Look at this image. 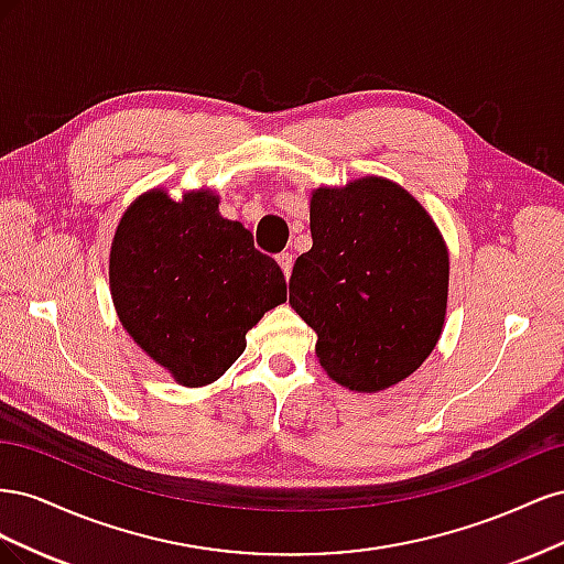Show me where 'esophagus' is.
Returning <instances> with one entry per match:
<instances>
[{"label": "esophagus", "mask_w": 564, "mask_h": 564, "mask_svg": "<svg viewBox=\"0 0 564 564\" xmlns=\"http://www.w3.org/2000/svg\"><path fill=\"white\" fill-rule=\"evenodd\" d=\"M278 263H280L282 272H284V278L289 280V275H292V263H294L292 253H289V251H282V253H278Z\"/></svg>", "instance_id": "esophagus-1"}]
</instances>
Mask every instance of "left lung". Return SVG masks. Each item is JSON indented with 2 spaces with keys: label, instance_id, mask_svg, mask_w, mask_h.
<instances>
[{
  "label": "left lung",
  "instance_id": "left-lung-1",
  "mask_svg": "<svg viewBox=\"0 0 564 564\" xmlns=\"http://www.w3.org/2000/svg\"><path fill=\"white\" fill-rule=\"evenodd\" d=\"M311 235L289 303L317 334L322 369L355 392L412 377L447 315L449 251L431 214L402 185L365 176L313 191Z\"/></svg>",
  "mask_w": 564,
  "mask_h": 564
}]
</instances>
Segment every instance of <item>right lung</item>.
I'll return each mask as SVG.
<instances>
[{
	"label": "right lung",
	"mask_w": 564,
	"mask_h": 564,
	"mask_svg": "<svg viewBox=\"0 0 564 564\" xmlns=\"http://www.w3.org/2000/svg\"><path fill=\"white\" fill-rule=\"evenodd\" d=\"M214 191L135 197L110 247V296L119 322L152 362L185 388L209 386L247 348V332L286 301L275 259Z\"/></svg>",
	"instance_id": "right-lung-1"
}]
</instances>
